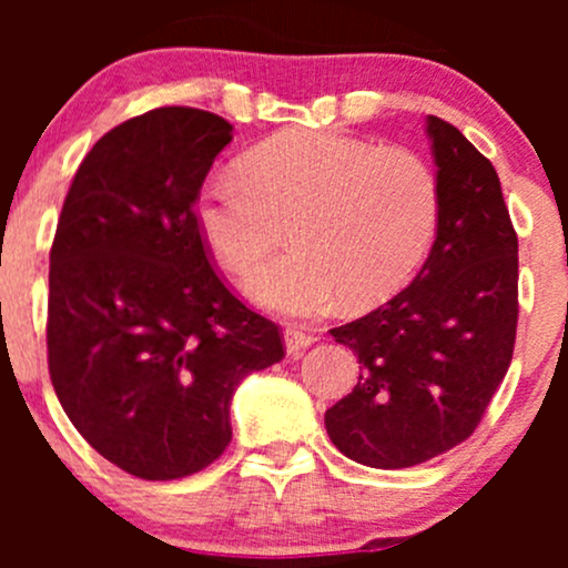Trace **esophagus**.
<instances>
[{
    "label": "esophagus",
    "mask_w": 568,
    "mask_h": 568,
    "mask_svg": "<svg viewBox=\"0 0 568 568\" xmlns=\"http://www.w3.org/2000/svg\"><path fill=\"white\" fill-rule=\"evenodd\" d=\"M283 338H285V352H288L291 357L304 355V349L317 342L315 334H310V331H302V328H285Z\"/></svg>",
    "instance_id": "esophagus-1"
}]
</instances>
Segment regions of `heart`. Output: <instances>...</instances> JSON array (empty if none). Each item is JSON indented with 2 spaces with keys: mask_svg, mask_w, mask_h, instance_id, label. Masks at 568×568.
<instances>
[{
  "mask_svg": "<svg viewBox=\"0 0 568 568\" xmlns=\"http://www.w3.org/2000/svg\"><path fill=\"white\" fill-rule=\"evenodd\" d=\"M244 179L202 186L197 230L213 258L243 277L293 224L291 256L247 280V296L280 315L312 317L338 298L374 306L406 288L440 221L433 168L408 149L338 130H288L253 146Z\"/></svg>",
  "mask_w": 568,
  "mask_h": 568,
  "instance_id": "obj_1",
  "label": "heart"
}]
</instances>
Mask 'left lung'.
<instances>
[{"instance_id": "1", "label": "left lung", "mask_w": 568, "mask_h": 568, "mask_svg": "<svg viewBox=\"0 0 568 568\" xmlns=\"http://www.w3.org/2000/svg\"><path fill=\"white\" fill-rule=\"evenodd\" d=\"M440 221L408 288L331 328L361 363L355 389L325 410L349 459L414 467L467 440L513 361L518 325V237L499 175L440 116H427Z\"/></svg>"}]
</instances>
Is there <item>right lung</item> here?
Segmentation results:
<instances>
[{
    "mask_svg": "<svg viewBox=\"0 0 568 568\" xmlns=\"http://www.w3.org/2000/svg\"><path fill=\"white\" fill-rule=\"evenodd\" d=\"M224 116L165 106L109 130L82 160L50 251L48 366L63 410L103 459L143 480L205 470L230 406L283 361L280 328L213 270L194 205Z\"/></svg>",
    "mask_w": 568,
    "mask_h": 568,
    "instance_id": "right-lung-1",
    "label": "right lung"
}]
</instances>
